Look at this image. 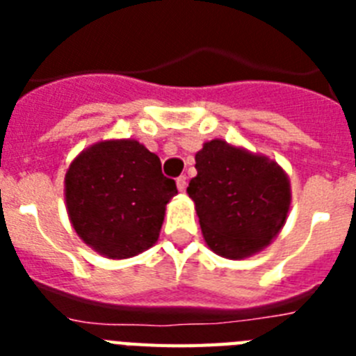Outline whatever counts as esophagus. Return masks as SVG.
I'll use <instances>...</instances> for the list:
<instances>
[{
  "mask_svg": "<svg viewBox=\"0 0 356 356\" xmlns=\"http://www.w3.org/2000/svg\"><path fill=\"white\" fill-rule=\"evenodd\" d=\"M176 185H178V191H180V193H185V188H187V176L176 178Z\"/></svg>",
  "mask_w": 356,
  "mask_h": 356,
  "instance_id": "esophagus-1",
  "label": "esophagus"
}]
</instances>
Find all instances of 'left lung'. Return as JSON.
<instances>
[{
	"label": "left lung",
	"instance_id": "left-lung-1",
	"mask_svg": "<svg viewBox=\"0 0 356 356\" xmlns=\"http://www.w3.org/2000/svg\"><path fill=\"white\" fill-rule=\"evenodd\" d=\"M196 171L187 193L213 253L246 259L278 235L291 209V181L275 160L213 139L196 153Z\"/></svg>",
	"mask_w": 356,
	"mask_h": 356
}]
</instances>
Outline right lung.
<instances>
[{"label":"right lung","mask_w":356,"mask_h":356,"mask_svg":"<svg viewBox=\"0 0 356 356\" xmlns=\"http://www.w3.org/2000/svg\"><path fill=\"white\" fill-rule=\"evenodd\" d=\"M65 207L78 237L106 259H130L159 241L178 194L160 159L134 139L102 140L65 172Z\"/></svg>","instance_id":"obj_1"}]
</instances>
